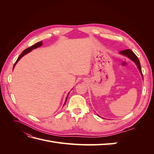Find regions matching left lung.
<instances>
[{
  "label": "left lung",
  "instance_id": "left-lung-1",
  "mask_svg": "<svg viewBox=\"0 0 154 154\" xmlns=\"http://www.w3.org/2000/svg\"><path fill=\"white\" fill-rule=\"evenodd\" d=\"M119 53L126 56V57H127L130 59H131L133 62H135V63L137 65V67H138V69L139 70V71H140V72L141 73L142 76L143 78L140 62H139V60L137 57L134 53L133 51L132 50H130V49H126V50H123V51H121L120 52H119Z\"/></svg>",
  "mask_w": 154,
  "mask_h": 154
}]
</instances>
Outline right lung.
Wrapping results in <instances>:
<instances>
[{
    "label": "right lung",
    "mask_w": 154,
    "mask_h": 154,
    "mask_svg": "<svg viewBox=\"0 0 154 154\" xmlns=\"http://www.w3.org/2000/svg\"><path fill=\"white\" fill-rule=\"evenodd\" d=\"M42 45V42H38V43H36V44H34L33 45H32V46H31V47H29V48H27V49H26L24 51H23V52L20 54V55L19 56V57H18V59L17 60V61L15 62V64H14V66H13V68H14V67H15V66L16 65V63L18 62V60H19L24 55H25L26 54H27V53H29L30 51H31L32 49H36V48H38V47H40V46ZM69 94H68V95H69ZM68 95H67V98H66V100H67V97H68ZM66 102H65V104H66Z\"/></svg>",
    "instance_id": "add662e5"
}]
</instances>
